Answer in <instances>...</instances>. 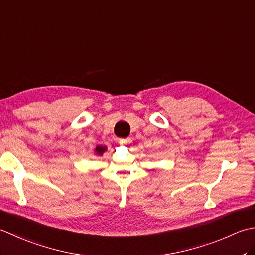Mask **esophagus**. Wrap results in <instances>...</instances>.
Masks as SVG:
<instances>
[{"mask_svg": "<svg viewBox=\"0 0 255 255\" xmlns=\"http://www.w3.org/2000/svg\"><path fill=\"white\" fill-rule=\"evenodd\" d=\"M118 143L122 145H126V144H130L131 143V139L130 138H126V139H119Z\"/></svg>", "mask_w": 255, "mask_h": 255, "instance_id": "1", "label": "esophagus"}]
</instances>
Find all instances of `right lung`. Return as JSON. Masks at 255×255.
I'll use <instances>...</instances> for the list:
<instances>
[{
  "mask_svg": "<svg viewBox=\"0 0 255 255\" xmlns=\"http://www.w3.org/2000/svg\"><path fill=\"white\" fill-rule=\"evenodd\" d=\"M95 151H96V154L102 155L106 151V148L105 147H102V145H99V147H96Z\"/></svg>",
  "mask_w": 255,
  "mask_h": 255,
  "instance_id": "right-lung-1",
  "label": "right lung"
}]
</instances>
